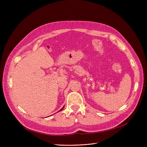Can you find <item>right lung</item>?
I'll use <instances>...</instances> for the list:
<instances>
[{"label":"right lung","mask_w":147,"mask_h":147,"mask_svg":"<svg viewBox=\"0 0 147 147\" xmlns=\"http://www.w3.org/2000/svg\"><path fill=\"white\" fill-rule=\"evenodd\" d=\"M64 107H63V108H62V109H61V110H59V111H61V110H63V109H64Z\"/></svg>","instance_id":"1"}]
</instances>
